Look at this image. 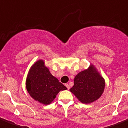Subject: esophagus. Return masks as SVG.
Returning <instances> with one entry per match:
<instances>
[{
  "instance_id": "obj_1",
  "label": "esophagus",
  "mask_w": 128,
  "mask_h": 128,
  "mask_svg": "<svg viewBox=\"0 0 128 128\" xmlns=\"http://www.w3.org/2000/svg\"><path fill=\"white\" fill-rule=\"evenodd\" d=\"M65 86H66V88H68V89H70V87H69V84H65Z\"/></svg>"
}]
</instances>
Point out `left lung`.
Wrapping results in <instances>:
<instances>
[{
  "instance_id": "1",
  "label": "left lung",
  "mask_w": 128,
  "mask_h": 128,
  "mask_svg": "<svg viewBox=\"0 0 128 128\" xmlns=\"http://www.w3.org/2000/svg\"><path fill=\"white\" fill-rule=\"evenodd\" d=\"M105 87L104 79L91 65L87 70L78 73L70 91L81 102L90 103L101 97Z\"/></svg>"
}]
</instances>
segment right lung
<instances>
[{
  "instance_id": "1",
  "label": "right lung",
  "mask_w": 128,
  "mask_h": 128,
  "mask_svg": "<svg viewBox=\"0 0 128 128\" xmlns=\"http://www.w3.org/2000/svg\"><path fill=\"white\" fill-rule=\"evenodd\" d=\"M26 88L34 100L46 105L51 103L60 90L67 89L50 74L42 60L37 61L30 69L26 79Z\"/></svg>"
}]
</instances>
